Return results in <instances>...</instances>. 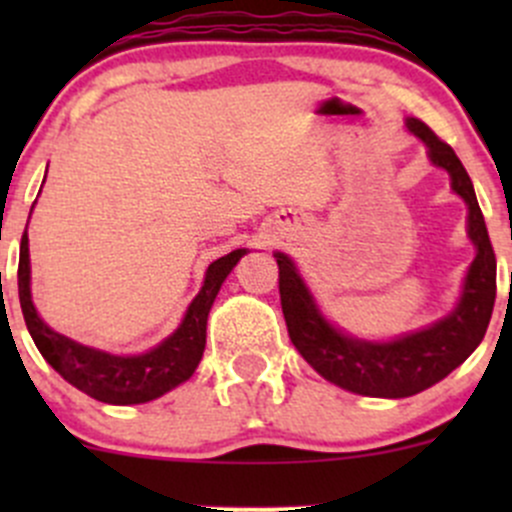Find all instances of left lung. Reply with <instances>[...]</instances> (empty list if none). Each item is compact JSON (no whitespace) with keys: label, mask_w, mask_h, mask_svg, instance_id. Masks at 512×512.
Instances as JSON below:
<instances>
[{"label":"left lung","mask_w":512,"mask_h":512,"mask_svg":"<svg viewBox=\"0 0 512 512\" xmlns=\"http://www.w3.org/2000/svg\"><path fill=\"white\" fill-rule=\"evenodd\" d=\"M406 128L426 146L428 160L451 175V190L468 205V237L476 257L466 272L461 297L446 317L389 342L359 339L324 317L292 257L275 252L282 312L297 352L339 389L374 399H406L446 379L483 342L495 304V252L466 168L426 123L406 118Z\"/></svg>","instance_id":"left-lung-1"}]
</instances>
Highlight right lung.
<instances>
[{
  "label": "right lung",
  "mask_w": 512,
  "mask_h": 512,
  "mask_svg": "<svg viewBox=\"0 0 512 512\" xmlns=\"http://www.w3.org/2000/svg\"><path fill=\"white\" fill-rule=\"evenodd\" d=\"M29 218H32V213H29ZM242 255H247L245 247L210 262L208 270H205L203 287L188 304L185 317L180 319L173 334H168L163 342L148 352L118 356L74 342V339L54 332L39 317L32 302V262H29V237L24 230L17 275L24 322H27L29 334H32L41 356L71 386L89 394L91 399L103 401V404H146V401L173 391L175 386H180L195 374L205 352V329H208L210 307H213L220 287Z\"/></svg>",
  "instance_id": "add662e5"
}]
</instances>
